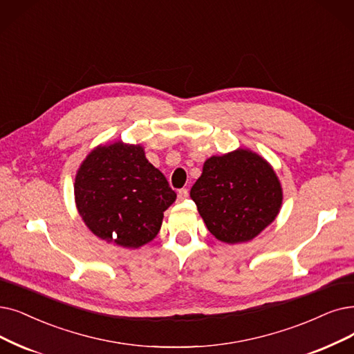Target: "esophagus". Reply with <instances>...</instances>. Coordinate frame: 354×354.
<instances>
[{
    "label": "esophagus",
    "instance_id": "1",
    "mask_svg": "<svg viewBox=\"0 0 354 354\" xmlns=\"http://www.w3.org/2000/svg\"><path fill=\"white\" fill-rule=\"evenodd\" d=\"M177 197H178V201L187 199V197H189V190L187 189H180L178 193H177Z\"/></svg>",
    "mask_w": 354,
    "mask_h": 354
}]
</instances>
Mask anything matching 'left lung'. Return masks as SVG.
<instances>
[{
    "mask_svg": "<svg viewBox=\"0 0 354 354\" xmlns=\"http://www.w3.org/2000/svg\"><path fill=\"white\" fill-rule=\"evenodd\" d=\"M190 197L212 235L238 244L256 238L276 219L283 192L270 164L239 148L206 160Z\"/></svg>",
    "mask_w": 354,
    "mask_h": 354,
    "instance_id": "obj_1",
    "label": "left lung"
}]
</instances>
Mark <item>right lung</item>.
Masks as SVG:
<instances>
[{
	"mask_svg": "<svg viewBox=\"0 0 354 354\" xmlns=\"http://www.w3.org/2000/svg\"><path fill=\"white\" fill-rule=\"evenodd\" d=\"M75 203L88 230L107 243L139 248L157 236L176 201L167 178L140 145L94 148L75 176Z\"/></svg>",
	"mask_w": 354,
	"mask_h": 354,
	"instance_id": "obj_1",
	"label": "right lung"
}]
</instances>
